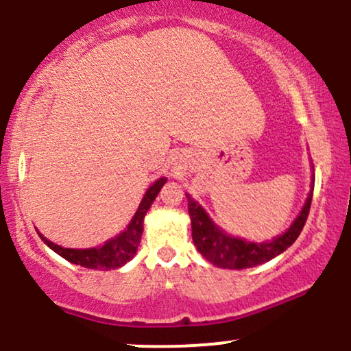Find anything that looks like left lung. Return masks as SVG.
Here are the masks:
<instances>
[{
  "label": "left lung",
  "instance_id": "left-lung-1",
  "mask_svg": "<svg viewBox=\"0 0 351 351\" xmlns=\"http://www.w3.org/2000/svg\"><path fill=\"white\" fill-rule=\"evenodd\" d=\"M310 191L305 199L304 206L297 215L292 224L285 229L279 236H276L271 241H247L244 237H237L228 234L223 228H219L211 216L208 215L206 209L193 198L189 193H186L188 198V211L189 219H191V234L193 243L198 249L201 256L215 264L216 267L223 269H247L256 267V265L269 263V261L277 257L287 247L295 243L300 231L304 229L305 221H307L310 204H312L313 195V183H315V175H313L312 165V178H310Z\"/></svg>",
  "mask_w": 351,
  "mask_h": 351
}]
</instances>
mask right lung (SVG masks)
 I'll use <instances>...</instances> for the list:
<instances>
[{
  "label": "right lung",
  "mask_w": 351,
  "mask_h": 351,
  "mask_svg": "<svg viewBox=\"0 0 351 351\" xmlns=\"http://www.w3.org/2000/svg\"><path fill=\"white\" fill-rule=\"evenodd\" d=\"M167 183V178H158L150 188L145 191L142 201H140L138 208H136L134 217L130 219V223L127 224V228L123 229L120 234H117L110 239L106 241L104 244L95 245V247H87V249H72V247H62V245L54 244L52 241L44 237L41 232L38 231V234L44 241V244L47 247L52 249L56 254H59L60 257H64L69 263L75 265H82L87 269H99V271H110V269H119L128 263V261L134 259L138 249L140 241H142L143 234V221L147 216V211L158 196L160 189L163 188V184Z\"/></svg>",
  "instance_id": "add662e5"
}]
</instances>
